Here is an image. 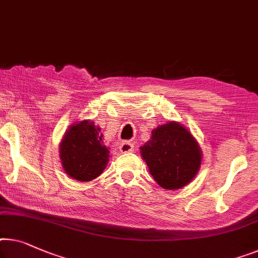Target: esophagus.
Here are the masks:
<instances>
[{
  "instance_id": "obj_1",
  "label": "esophagus",
  "mask_w": 258,
  "mask_h": 258,
  "mask_svg": "<svg viewBox=\"0 0 258 258\" xmlns=\"http://www.w3.org/2000/svg\"><path fill=\"white\" fill-rule=\"evenodd\" d=\"M119 151L121 153H130V152H133L134 151V146L133 144H131V142H121L120 145H119Z\"/></svg>"
}]
</instances>
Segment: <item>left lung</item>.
Wrapping results in <instances>:
<instances>
[{
	"label": "left lung",
	"instance_id": "left-lung-1",
	"mask_svg": "<svg viewBox=\"0 0 258 258\" xmlns=\"http://www.w3.org/2000/svg\"><path fill=\"white\" fill-rule=\"evenodd\" d=\"M140 154L153 178L166 190L187 185L198 174L203 159L201 146L190 131L172 120L152 131Z\"/></svg>",
	"mask_w": 258,
	"mask_h": 258
}]
</instances>
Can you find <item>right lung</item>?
I'll return each mask as SVG.
<instances>
[{
  "label": "right lung",
  "mask_w": 258,
  "mask_h": 258,
  "mask_svg": "<svg viewBox=\"0 0 258 258\" xmlns=\"http://www.w3.org/2000/svg\"><path fill=\"white\" fill-rule=\"evenodd\" d=\"M66 174L79 182H89L102 174L110 159V149L103 142L101 127L89 119L69 126L59 147Z\"/></svg>",
  "instance_id": "add662e5"
}]
</instances>
